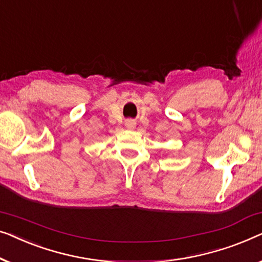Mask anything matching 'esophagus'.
Returning a JSON list of instances; mask_svg holds the SVG:
<instances>
[{"mask_svg": "<svg viewBox=\"0 0 262 262\" xmlns=\"http://www.w3.org/2000/svg\"><path fill=\"white\" fill-rule=\"evenodd\" d=\"M126 127L128 128V129H133V128L135 127V122L133 120H128V121H126Z\"/></svg>", "mask_w": 262, "mask_h": 262, "instance_id": "esophagus-1", "label": "esophagus"}]
</instances>
